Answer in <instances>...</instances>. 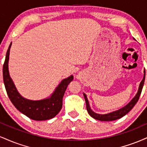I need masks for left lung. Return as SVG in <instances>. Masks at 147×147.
Returning <instances> with one entry per match:
<instances>
[{"label":"left lung","instance_id":"8db88e82","mask_svg":"<svg viewBox=\"0 0 147 147\" xmlns=\"http://www.w3.org/2000/svg\"><path fill=\"white\" fill-rule=\"evenodd\" d=\"M144 80H145V71H144V77H143V79L142 80L140 84L139 90H138V93L136 94V96H135L134 98H133L132 100H131V102L127 104V105L124 106V107H123L122 109H119V110L118 111H114V112L110 113H108V114L101 115V114L95 113V112H93V111L91 110L90 106H89V102L87 99L86 95V94L84 93V99H85L86 103V109L88 111V114L90 115L91 117H93L94 119H97V120H100V121H113L122 117L123 116H124L125 115L127 114L128 113H129V111L133 109V106L136 105V103L138 102V99L140 98V96L141 95L143 86H144Z\"/></svg>","mask_w":147,"mask_h":147}]
</instances>
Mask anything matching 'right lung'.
Returning <instances> with one entry per match:
<instances>
[{"mask_svg":"<svg viewBox=\"0 0 147 147\" xmlns=\"http://www.w3.org/2000/svg\"><path fill=\"white\" fill-rule=\"evenodd\" d=\"M11 45V43L7 51L5 60L3 68V82L10 101L20 112L33 120H47L55 117L61 109L64 93L68 84L73 79V76L71 75L67 79H63L49 98L38 101L23 98L18 93L11 77H9L8 61Z\"/></svg>","mask_w":147,"mask_h":147,"instance_id":"right-lung-1","label":"right lung"}]
</instances>
